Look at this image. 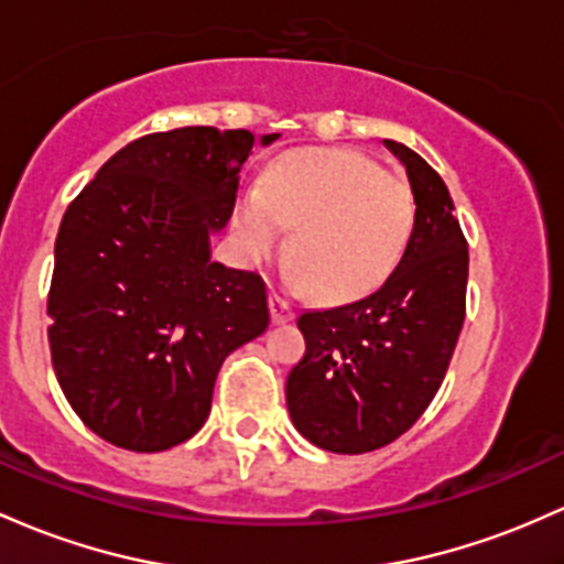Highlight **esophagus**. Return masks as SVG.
<instances>
[{
	"instance_id": "34e87169",
	"label": "esophagus",
	"mask_w": 564,
	"mask_h": 564,
	"mask_svg": "<svg viewBox=\"0 0 564 564\" xmlns=\"http://www.w3.org/2000/svg\"><path fill=\"white\" fill-rule=\"evenodd\" d=\"M270 318L272 324H289L294 318V307L281 294H270Z\"/></svg>"
}]
</instances>
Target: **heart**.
<instances>
[{
  "mask_svg": "<svg viewBox=\"0 0 564 564\" xmlns=\"http://www.w3.org/2000/svg\"><path fill=\"white\" fill-rule=\"evenodd\" d=\"M410 178L382 171L356 150H296L283 154L262 189L240 195L235 225L251 259L281 246L294 227L292 275L329 300H350L380 286L399 264L414 230Z\"/></svg>",
  "mask_w": 564,
  "mask_h": 564,
  "instance_id": "b5f03b06",
  "label": "heart"
}]
</instances>
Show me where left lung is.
I'll return each instance as SVG.
<instances>
[{
	"instance_id": "1",
	"label": "left lung",
	"mask_w": 564,
	"mask_h": 564,
	"mask_svg": "<svg viewBox=\"0 0 564 564\" xmlns=\"http://www.w3.org/2000/svg\"><path fill=\"white\" fill-rule=\"evenodd\" d=\"M414 230L377 292L329 311L302 313L305 356L286 380L296 431L315 447L361 455L417 423L447 375L466 318L468 243L442 176L399 141Z\"/></svg>"
}]
</instances>
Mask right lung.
Masks as SVG:
<instances>
[{
	"label": "right lung",
	"mask_w": 564,
	"mask_h": 564,
	"mask_svg": "<svg viewBox=\"0 0 564 564\" xmlns=\"http://www.w3.org/2000/svg\"><path fill=\"white\" fill-rule=\"evenodd\" d=\"M251 147L253 133L212 126L141 135L61 219L53 369L79 420L115 447L163 453L195 436L225 358L268 329L262 278L212 262L208 243L230 221Z\"/></svg>",
	"instance_id": "1"
}]
</instances>
